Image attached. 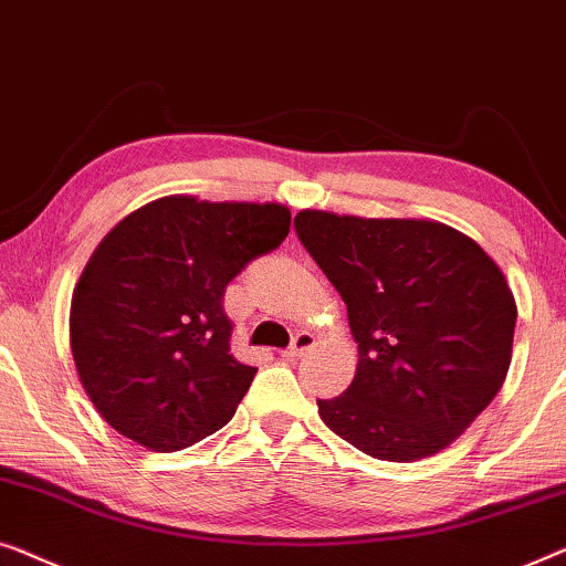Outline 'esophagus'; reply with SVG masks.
Returning <instances> with one entry per match:
<instances>
[{
    "label": "esophagus",
    "mask_w": 566,
    "mask_h": 566,
    "mask_svg": "<svg viewBox=\"0 0 566 566\" xmlns=\"http://www.w3.org/2000/svg\"><path fill=\"white\" fill-rule=\"evenodd\" d=\"M313 348H315V336H313V333L300 331V333H294L292 346L286 348V352H284L282 356H284V359H297V356L313 352Z\"/></svg>",
    "instance_id": "esophagus-1"
}]
</instances>
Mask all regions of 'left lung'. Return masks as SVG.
<instances>
[{
  "instance_id": "1",
  "label": "left lung",
  "mask_w": 566,
  "mask_h": 566,
  "mask_svg": "<svg viewBox=\"0 0 566 566\" xmlns=\"http://www.w3.org/2000/svg\"><path fill=\"white\" fill-rule=\"evenodd\" d=\"M294 230L359 346L346 392L317 400L323 423L381 461L451 446L511 369L518 307L503 269L439 220L302 210Z\"/></svg>"
}]
</instances>
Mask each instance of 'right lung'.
<instances>
[{
  "label": "right lung",
  "mask_w": 566,
  "mask_h": 566,
  "mask_svg": "<svg viewBox=\"0 0 566 566\" xmlns=\"http://www.w3.org/2000/svg\"><path fill=\"white\" fill-rule=\"evenodd\" d=\"M290 220L280 202L169 195L102 238L74 286L69 336L78 381L117 433L166 453L235 416L256 366L230 354L222 294Z\"/></svg>",
  "instance_id": "obj_1"
}]
</instances>
